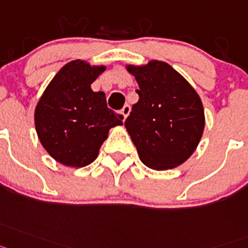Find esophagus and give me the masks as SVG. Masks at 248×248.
Here are the masks:
<instances>
[{"label":"esophagus","mask_w":248,"mask_h":248,"mask_svg":"<svg viewBox=\"0 0 248 248\" xmlns=\"http://www.w3.org/2000/svg\"><path fill=\"white\" fill-rule=\"evenodd\" d=\"M130 112H131V107H130V105H124V108L121 109V113H122V116H124V118H126L127 116L130 115Z\"/></svg>","instance_id":"obj_1"}]
</instances>
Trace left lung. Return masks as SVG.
Listing matches in <instances>:
<instances>
[{
  "mask_svg": "<svg viewBox=\"0 0 248 248\" xmlns=\"http://www.w3.org/2000/svg\"><path fill=\"white\" fill-rule=\"evenodd\" d=\"M126 68L140 87L139 102L124 122L140 160L152 170L182 165L203 133L204 111L199 93L163 61L151 60L147 64H127Z\"/></svg>",
  "mask_w": 248,
  "mask_h": 248,
  "instance_id": "8db88e82",
  "label": "left lung"
}]
</instances>
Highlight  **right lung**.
Masks as SVG:
<instances>
[{
  "label": "right lung",
  "mask_w": 248,
  "mask_h": 248,
  "mask_svg": "<svg viewBox=\"0 0 248 248\" xmlns=\"http://www.w3.org/2000/svg\"><path fill=\"white\" fill-rule=\"evenodd\" d=\"M106 66L82 60L66 63L48 83L34 109L41 145L57 162L85 167L96 160L109 128L121 126L124 116L107 107L103 92L92 82Z\"/></svg>",
  "instance_id": "add662e5"
}]
</instances>
